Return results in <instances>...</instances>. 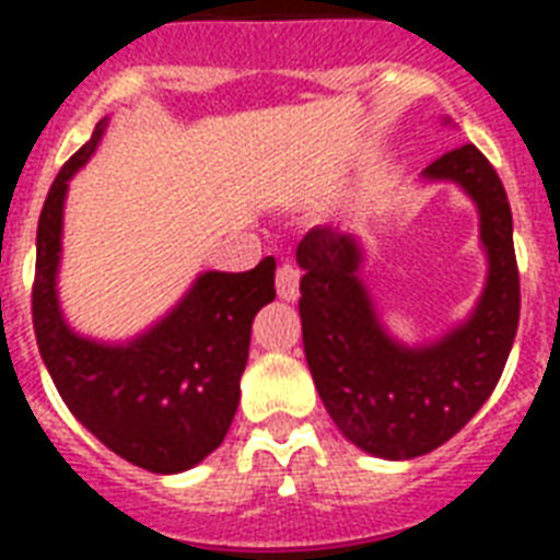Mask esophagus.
<instances>
[{"mask_svg": "<svg viewBox=\"0 0 560 560\" xmlns=\"http://www.w3.org/2000/svg\"><path fill=\"white\" fill-rule=\"evenodd\" d=\"M276 288H279L281 299H293V293H296V270H293V264H284V267H279Z\"/></svg>", "mask_w": 560, "mask_h": 560, "instance_id": "1", "label": "esophagus"}]
</instances>
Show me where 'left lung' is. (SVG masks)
Returning a JSON list of instances; mask_svg holds the SVG:
<instances>
[{"label": "left lung", "instance_id": "1", "mask_svg": "<svg viewBox=\"0 0 560 560\" xmlns=\"http://www.w3.org/2000/svg\"><path fill=\"white\" fill-rule=\"evenodd\" d=\"M109 116L66 162L37 223L31 316L39 358L72 416L101 444L151 474H183L223 444L235 418L255 314L276 299V261L206 270L177 305L127 342H101L69 325L60 305L63 206L69 183L95 156Z\"/></svg>", "mask_w": 560, "mask_h": 560}]
</instances>
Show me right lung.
<instances>
[{"mask_svg":"<svg viewBox=\"0 0 560 560\" xmlns=\"http://www.w3.org/2000/svg\"><path fill=\"white\" fill-rule=\"evenodd\" d=\"M424 179H451L477 202L488 258L482 296L439 340H392L358 276L363 253L351 235L316 229L296 249L302 342L319 398L349 442L395 462L435 451L468 424L494 392L521 319L512 209L491 162L474 144H453Z\"/></svg>","mask_w":560,"mask_h":560,"instance_id":"obj_1","label":"right lung"}]
</instances>
